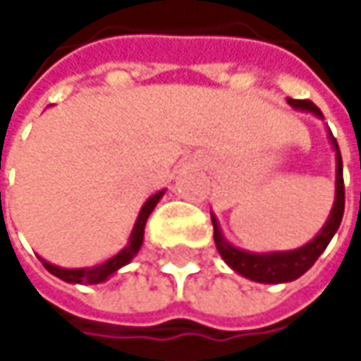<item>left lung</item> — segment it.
I'll return each instance as SVG.
<instances>
[{
  "label": "left lung",
  "instance_id": "obj_1",
  "mask_svg": "<svg viewBox=\"0 0 361 361\" xmlns=\"http://www.w3.org/2000/svg\"><path fill=\"white\" fill-rule=\"evenodd\" d=\"M288 104L297 110H305V112H314L316 116L322 118L320 109L310 102V100H290ZM330 142L334 146L336 152V194H334V204L332 211L328 215V221L324 228L320 230V234L310 240L305 247L295 249V251H274V252H249L243 249H236L234 245H230L217 224V217L211 215L213 221V238H215V247L221 255V259L240 276L255 280V282H263V284H280V282H290L297 280L299 276H303L316 261L318 257L324 252L328 243L332 240V236L336 234L341 219H343V211H345V183H343V159H341V150L336 140L332 137V133L328 131Z\"/></svg>",
  "mask_w": 361,
  "mask_h": 361
}]
</instances>
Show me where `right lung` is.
Here are the masks:
<instances>
[{"label":"right lung","instance_id":"add662e5","mask_svg":"<svg viewBox=\"0 0 361 361\" xmlns=\"http://www.w3.org/2000/svg\"><path fill=\"white\" fill-rule=\"evenodd\" d=\"M163 194H165V190L157 192L154 196H150V198L144 202V207H142V211H140V215H137V219H135V226H133V230H131V236H129L127 247L121 252H116L114 257L106 259L104 263L94 265V267L66 269V267H58V265H51V263H47L45 259H41L43 267H45L49 274H54L56 278H60V280H64V282H71V284H100V282L109 280L112 274H116L123 265H127V263L137 255L142 243H144V228H146L148 215L152 213V209L157 207V202L161 200Z\"/></svg>","mask_w":361,"mask_h":361}]
</instances>
